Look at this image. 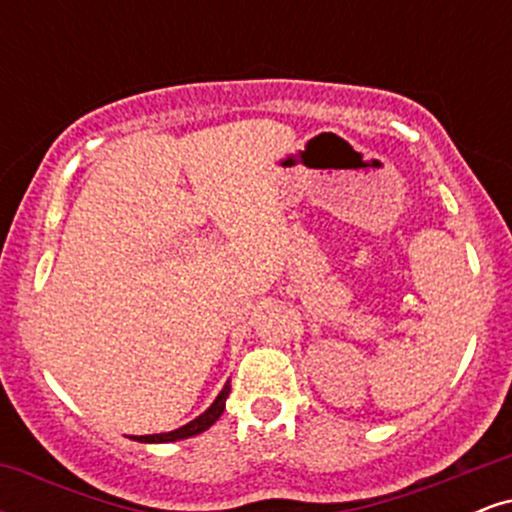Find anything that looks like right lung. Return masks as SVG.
<instances>
[{
  "label": "right lung",
  "mask_w": 512,
  "mask_h": 512,
  "mask_svg": "<svg viewBox=\"0 0 512 512\" xmlns=\"http://www.w3.org/2000/svg\"><path fill=\"white\" fill-rule=\"evenodd\" d=\"M228 395H231V383L223 385V390L219 392V397L214 399V404H211V407L204 411V414H199L195 421H190V424L175 428V431H168V433H154V436H132V440H137V443H173V440L197 436V433L207 431L209 426H214L216 421H219L223 409H226V397Z\"/></svg>",
  "instance_id": "add662e5"
}]
</instances>
